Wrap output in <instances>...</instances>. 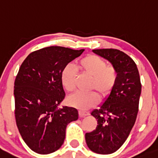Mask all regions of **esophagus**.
I'll list each match as a JSON object with an SVG mask.
<instances>
[{"mask_svg":"<svg viewBox=\"0 0 158 158\" xmlns=\"http://www.w3.org/2000/svg\"><path fill=\"white\" fill-rule=\"evenodd\" d=\"M79 115L80 117H85V116H87V115H90V113H88V112H85V111H79Z\"/></svg>","mask_w":158,"mask_h":158,"instance_id":"obj_1","label":"esophagus"}]
</instances>
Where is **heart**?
I'll list each match as a JSON object with an SVG mask.
<instances>
[{
    "mask_svg": "<svg viewBox=\"0 0 158 158\" xmlns=\"http://www.w3.org/2000/svg\"><path fill=\"white\" fill-rule=\"evenodd\" d=\"M77 68L81 74L91 78L90 90H96L102 98L107 97L113 90L118 79V73L113 66L107 65L106 61L96 54H89L78 62ZM77 71L71 64H68L61 73V81L68 92L76 87ZM71 107L85 110L95 107L99 102V97L95 92L85 94L76 93L67 99Z\"/></svg>",
    "mask_w": 158,
    "mask_h": 158,
    "instance_id": "b5f03b06",
    "label": "heart"
}]
</instances>
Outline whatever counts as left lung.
<instances>
[{
	"instance_id": "left-lung-1",
	"label": "left lung",
	"mask_w": 158,
	"mask_h": 158,
	"mask_svg": "<svg viewBox=\"0 0 158 158\" xmlns=\"http://www.w3.org/2000/svg\"><path fill=\"white\" fill-rule=\"evenodd\" d=\"M93 52L107 60L118 73L113 90L99 109L91 115L96 118V130L85 134L91 151L101 155L116 152L128 138L138 112L141 83L135 62L118 49H95Z\"/></svg>"
}]
</instances>
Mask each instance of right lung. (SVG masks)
<instances>
[{
	"label": "right lung",
	"instance_id": "right-lung-1",
	"mask_svg": "<svg viewBox=\"0 0 158 158\" xmlns=\"http://www.w3.org/2000/svg\"><path fill=\"white\" fill-rule=\"evenodd\" d=\"M85 49L50 46L26 58L15 81V119L20 135L32 151L48 155L60 149L66 127L78 119L73 107L59 108L65 96L61 73Z\"/></svg>",
	"mask_w": 158,
	"mask_h": 158
}]
</instances>
